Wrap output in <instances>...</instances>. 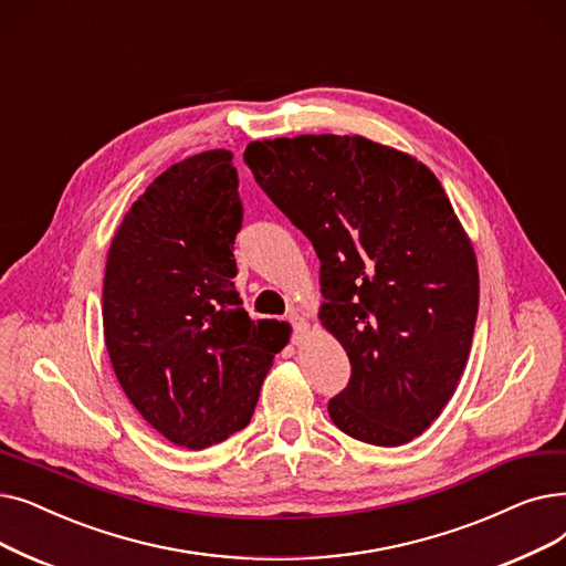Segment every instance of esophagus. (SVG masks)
Returning <instances> with one entry per match:
<instances>
[{
  "mask_svg": "<svg viewBox=\"0 0 566 566\" xmlns=\"http://www.w3.org/2000/svg\"><path fill=\"white\" fill-rule=\"evenodd\" d=\"M287 322L292 325V343H300V340H302V334H304V329H306V322H304V317H300L297 313L290 311Z\"/></svg>",
  "mask_w": 566,
  "mask_h": 566,
  "instance_id": "obj_1",
  "label": "esophagus"
}]
</instances>
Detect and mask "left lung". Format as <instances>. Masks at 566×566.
I'll return each instance as SVG.
<instances>
[{"label": "left lung", "instance_id": "obj_1", "mask_svg": "<svg viewBox=\"0 0 566 566\" xmlns=\"http://www.w3.org/2000/svg\"><path fill=\"white\" fill-rule=\"evenodd\" d=\"M244 160L319 258V319L353 370L332 421L375 447L421 436L459 387L479 308L474 251L440 181L361 136L251 143Z\"/></svg>", "mask_w": 566, "mask_h": 566}]
</instances>
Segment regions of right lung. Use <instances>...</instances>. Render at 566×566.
I'll return each instance as SVG.
<instances>
[{"mask_svg": "<svg viewBox=\"0 0 566 566\" xmlns=\"http://www.w3.org/2000/svg\"><path fill=\"white\" fill-rule=\"evenodd\" d=\"M232 154L211 149L158 175L124 217L105 264L103 332L117 380L160 436L223 442L255 410L285 345L234 290L244 221Z\"/></svg>", "mask_w": 566, "mask_h": 566, "instance_id": "add662e5", "label": "right lung"}]
</instances>
